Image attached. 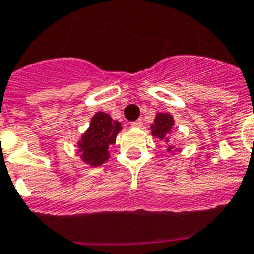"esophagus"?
I'll use <instances>...</instances> for the list:
<instances>
[{
	"mask_svg": "<svg viewBox=\"0 0 254 254\" xmlns=\"http://www.w3.org/2000/svg\"><path fill=\"white\" fill-rule=\"evenodd\" d=\"M131 126H132V127H133V128H140L141 126H142V121H141V120L134 121V122L131 123Z\"/></svg>",
	"mask_w": 254,
	"mask_h": 254,
	"instance_id": "obj_1",
	"label": "esophagus"
}]
</instances>
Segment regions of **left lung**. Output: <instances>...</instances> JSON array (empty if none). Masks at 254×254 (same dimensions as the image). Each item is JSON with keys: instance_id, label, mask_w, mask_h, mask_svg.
<instances>
[{"instance_id": "left-lung-1", "label": "left lung", "mask_w": 254, "mask_h": 254, "mask_svg": "<svg viewBox=\"0 0 254 254\" xmlns=\"http://www.w3.org/2000/svg\"><path fill=\"white\" fill-rule=\"evenodd\" d=\"M173 125H174V121H173V117L169 113H159L155 118V123L151 125L152 136H155L159 140L168 141L167 133L170 132ZM170 149L172 147H169L168 150Z\"/></svg>"}]
</instances>
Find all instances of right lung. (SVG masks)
Returning <instances> with one entry per match:
<instances>
[{
    "label": "right lung",
    "mask_w": 254,
    "mask_h": 254,
    "mask_svg": "<svg viewBox=\"0 0 254 254\" xmlns=\"http://www.w3.org/2000/svg\"><path fill=\"white\" fill-rule=\"evenodd\" d=\"M122 129L120 122H116L107 113L99 112L93 117L90 128L81 137V158L93 167L102 165L108 158V149L116 142L118 132Z\"/></svg>",
    "instance_id": "1"
}]
</instances>
